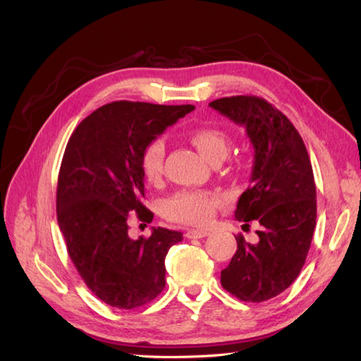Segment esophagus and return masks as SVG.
<instances>
[{
  "label": "esophagus",
  "mask_w": 361,
  "mask_h": 361,
  "mask_svg": "<svg viewBox=\"0 0 361 361\" xmlns=\"http://www.w3.org/2000/svg\"><path fill=\"white\" fill-rule=\"evenodd\" d=\"M209 233L208 231H203V229H189L186 233L188 239H202V237H206Z\"/></svg>",
  "instance_id": "esophagus-1"
}]
</instances>
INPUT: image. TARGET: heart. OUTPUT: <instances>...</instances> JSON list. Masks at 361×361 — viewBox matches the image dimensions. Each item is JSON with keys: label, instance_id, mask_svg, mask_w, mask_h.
<instances>
[{"label": "heart", "instance_id": "heart-1", "mask_svg": "<svg viewBox=\"0 0 361 361\" xmlns=\"http://www.w3.org/2000/svg\"><path fill=\"white\" fill-rule=\"evenodd\" d=\"M190 142L202 157L209 163H220L229 152L231 140L224 130L216 127L197 128L190 133ZM166 147L163 140L152 141L144 149L141 157L142 173L147 181H158L164 171ZM221 203L217 194L204 192V190H183L169 198L166 203V216L175 221L186 225H206L216 214V209Z\"/></svg>", "mask_w": 361, "mask_h": 361}]
</instances>
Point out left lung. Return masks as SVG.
<instances>
[{
    "label": "left lung",
    "instance_id": "8db88e82",
    "mask_svg": "<svg viewBox=\"0 0 361 361\" xmlns=\"http://www.w3.org/2000/svg\"><path fill=\"white\" fill-rule=\"evenodd\" d=\"M245 127L255 149L250 188L234 211L260 225L257 242L237 235V251L220 282L242 301L262 302L288 288L301 273L317 225V188L310 158L290 119L265 99L221 97L209 104Z\"/></svg>",
    "mask_w": 361,
    "mask_h": 361
}]
</instances>
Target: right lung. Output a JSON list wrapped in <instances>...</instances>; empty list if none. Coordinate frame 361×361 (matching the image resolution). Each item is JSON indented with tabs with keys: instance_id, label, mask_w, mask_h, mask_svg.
I'll list each match as a JSON object with an SVG mask.
<instances>
[{
	"instance_id": "1",
	"label": "right lung",
	"mask_w": 361,
	"mask_h": 361,
	"mask_svg": "<svg viewBox=\"0 0 361 361\" xmlns=\"http://www.w3.org/2000/svg\"><path fill=\"white\" fill-rule=\"evenodd\" d=\"M194 105L119 101L83 119L66 144L57 183V221L88 288L116 309L153 301L166 286L164 259L183 234L152 228L132 239L128 219H153L141 203L144 149Z\"/></svg>"
}]
</instances>
